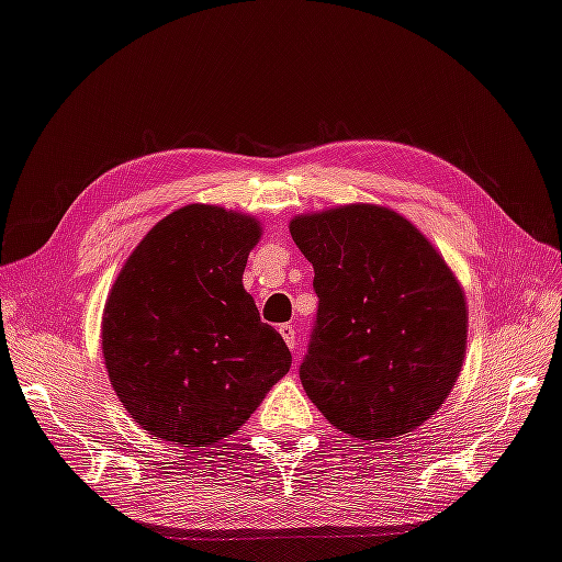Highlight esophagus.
I'll list each match as a JSON object with an SVG mask.
<instances>
[{"label":"esophagus","instance_id":"1","mask_svg":"<svg viewBox=\"0 0 562 562\" xmlns=\"http://www.w3.org/2000/svg\"><path fill=\"white\" fill-rule=\"evenodd\" d=\"M279 333H281V337L285 340V345L291 347L293 357H299V352H295V327L285 323V325H281V327H279Z\"/></svg>","mask_w":562,"mask_h":562}]
</instances>
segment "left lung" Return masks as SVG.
I'll return each mask as SVG.
<instances>
[{
	"instance_id": "8db88e82",
	"label": "left lung",
	"mask_w": 562,
	"mask_h": 562,
	"mask_svg": "<svg viewBox=\"0 0 562 562\" xmlns=\"http://www.w3.org/2000/svg\"><path fill=\"white\" fill-rule=\"evenodd\" d=\"M289 229L315 271L305 394L359 440L418 428L450 396L468 347V303L446 259L381 205L299 215Z\"/></svg>"
}]
</instances>
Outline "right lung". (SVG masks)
Segmentation results:
<instances>
[{
    "label": "right lung",
    "instance_id": "right-lung-1",
    "mask_svg": "<svg viewBox=\"0 0 562 562\" xmlns=\"http://www.w3.org/2000/svg\"><path fill=\"white\" fill-rule=\"evenodd\" d=\"M257 217L186 205L151 227L116 277L102 313L112 389L149 436L210 448L239 430L291 369L241 285Z\"/></svg>",
    "mask_w": 562,
    "mask_h": 562
}]
</instances>
